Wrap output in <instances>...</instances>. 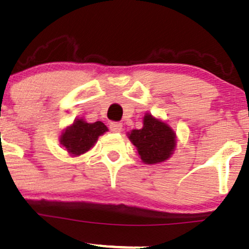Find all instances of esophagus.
Returning <instances> with one entry per match:
<instances>
[{
	"instance_id": "esophagus-1",
	"label": "esophagus",
	"mask_w": 249,
	"mask_h": 249,
	"mask_svg": "<svg viewBox=\"0 0 249 249\" xmlns=\"http://www.w3.org/2000/svg\"><path fill=\"white\" fill-rule=\"evenodd\" d=\"M109 129L112 130L113 132H120V131H122V129H123L122 123H119V122H110L109 123Z\"/></svg>"
}]
</instances>
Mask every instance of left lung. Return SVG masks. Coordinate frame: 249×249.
Masks as SVG:
<instances>
[{"label": "left lung", "mask_w": 249, "mask_h": 249, "mask_svg": "<svg viewBox=\"0 0 249 249\" xmlns=\"http://www.w3.org/2000/svg\"><path fill=\"white\" fill-rule=\"evenodd\" d=\"M129 139L146 164L166 160L175 148V134L173 130L149 114L144 115L143 127L132 130Z\"/></svg>", "instance_id": "left-lung-1"}]
</instances>
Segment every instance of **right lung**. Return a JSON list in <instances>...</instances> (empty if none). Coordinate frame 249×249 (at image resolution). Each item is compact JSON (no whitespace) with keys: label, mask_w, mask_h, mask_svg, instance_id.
I'll use <instances>...</instances> for the list:
<instances>
[{"label":"right lung","mask_w":249,"mask_h":249,"mask_svg":"<svg viewBox=\"0 0 249 249\" xmlns=\"http://www.w3.org/2000/svg\"><path fill=\"white\" fill-rule=\"evenodd\" d=\"M107 126L102 122L86 123L85 120L78 119L71 127L64 131L60 137V143L73 156L88 152L97 141L98 136L107 131Z\"/></svg>","instance_id":"1"}]
</instances>
